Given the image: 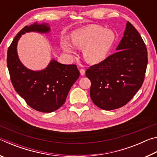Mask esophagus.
I'll return each mask as SVG.
<instances>
[{"label": "esophagus", "mask_w": 157, "mask_h": 157, "mask_svg": "<svg viewBox=\"0 0 157 157\" xmlns=\"http://www.w3.org/2000/svg\"><path fill=\"white\" fill-rule=\"evenodd\" d=\"M79 72H80V74L82 75H84L85 74V69L84 68H81L80 70H79Z\"/></svg>", "instance_id": "obj_1"}]
</instances>
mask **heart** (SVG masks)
Listing matches in <instances>:
<instances>
[{
	"mask_svg": "<svg viewBox=\"0 0 157 157\" xmlns=\"http://www.w3.org/2000/svg\"><path fill=\"white\" fill-rule=\"evenodd\" d=\"M115 40V34L110 30L98 25L86 26L74 32L71 41L75 47L82 49L84 59L91 63L102 62L108 55ZM66 51L73 53L72 46L67 41L63 43Z\"/></svg>",
	"mask_w": 157,
	"mask_h": 157,
	"instance_id": "obj_1",
	"label": "heart"
}]
</instances>
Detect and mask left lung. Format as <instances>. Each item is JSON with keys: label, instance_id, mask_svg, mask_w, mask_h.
<instances>
[{"label": "left lung", "instance_id": "obj_1", "mask_svg": "<svg viewBox=\"0 0 157 157\" xmlns=\"http://www.w3.org/2000/svg\"><path fill=\"white\" fill-rule=\"evenodd\" d=\"M116 50L86 71L91 83L90 96L93 102L104 110L116 109L128 103L141 87L147 68V48L129 21Z\"/></svg>", "mask_w": 157, "mask_h": 157}]
</instances>
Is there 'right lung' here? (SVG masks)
<instances>
[{"label": "right lung", "mask_w": 157, "mask_h": 157, "mask_svg": "<svg viewBox=\"0 0 157 157\" xmlns=\"http://www.w3.org/2000/svg\"><path fill=\"white\" fill-rule=\"evenodd\" d=\"M46 33L47 24L26 25L16 36L8 48L7 64L15 91L34 110L44 113L56 111L64 104L71 86L79 78L75 64H62L52 60L44 70L33 71L23 66L18 59L17 46L21 34L28 32Z\"/></svg>", "instance_id": "obj_1"}]
</instances>
